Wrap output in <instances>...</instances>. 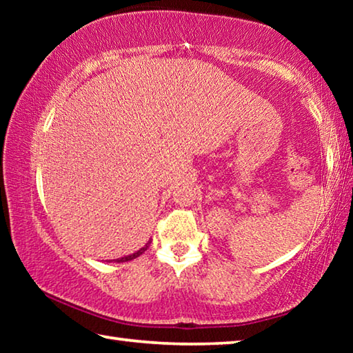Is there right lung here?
<instances>
[{
	"mask_svg": "<svg viewBox=\"0 0 353 353\" xmlns=\"http://www.w3.org/2000/svg\"><path fill=\"white\" fill-rule=\"evenodd\" d=\"M148 246H149V243L146 244L145 248H141L140 250H137L135 254H132V255H128V256H123V259H118L117 261H118V263H121V261H129V260H134V259H137V256H139V255H141L143 252H145V250H146V248H148Z\"/></svg>",
	"mask_w": 353,
	"mask_h": 353,
	"instance_id": "obj_1",
	"label": "right lung"
}]
</instances>
